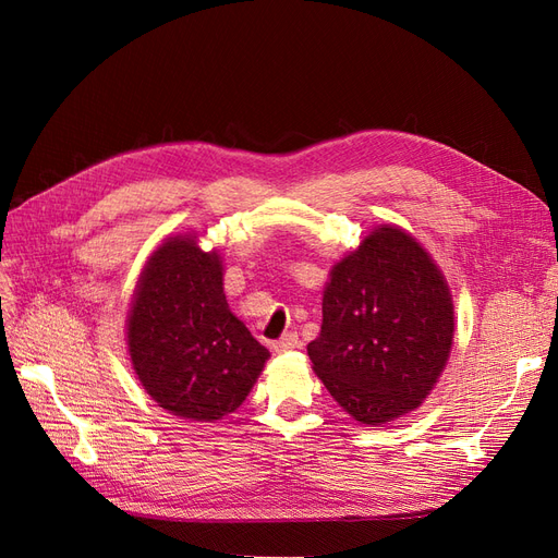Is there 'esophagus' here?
Segmentation results:
<instances>
[{"label": "esophagus", "instance_id": "obj_1", "mask_svg": "<svg viewBox=\"0 0 558 558\" xmlns=\"http://www.w3.org/2000/svg\"><path fill=\"white\" fill-rule=\"evenodd\" d=\"M300 347V340H298V335L295 332H286L281 340H277L275 344H272V349L277 351V353H286V351H293V349H298Z\"/></svg>", "mask_w": 558, "mask_h": 558}]
</instances>
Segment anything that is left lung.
<instances>
[{"mask_svg": "<svg viewBox=\"0 0 558 558\" xmlns=\"http://www.w3.org/2000/svg\"><path fill=\"white\" fill-rule=\"evenodd\" d=\"M451 342L453 302L440 267L410 232L379 226L332 265L307 353L344 412L381 426L426 400Z\"/></svg>", "mask_w": 558, "mask_h": 558, "instance_id": "8db88e82", "label": "left lung"}]
</instances>
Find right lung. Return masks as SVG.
<instances>
[{
  "instance_id": "add662e5",
  "label": "right lung",
  "mask_w": 558,
  "mask_h": 558,
  "mask_svg": "<svg viewBox=\"0 0 558 558\" xmlns=\"http://www.w3.org/2000/svg\"><path fill=\"white\" fill-rule=\"evenodd\" d=\"M125 326L146 393L181 418L218 421L238 410L269 359L228 307L218 251H202L193 234L150 253Z\"/></svg>"
}]
</instances>
